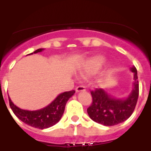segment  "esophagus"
<instances>
[{"mask_svg":"<svg viewBox=\"0 0 151 151\" xmlns=\"http://www.w3.org/2000/svg\"><path fill=\"white\" fill-rule=\"evenodd\" d=\"M86 90V87L84 86H78L76 87V92H81V91H85Z\"/></svg>","mask_w":151,"mask_h":151,"instance_id":"1","label":"esophagus"}]
</instances>
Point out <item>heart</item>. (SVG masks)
Returning a JSON list of instances; mask_svg holds the SVG:
<instances>
[{"instance_id": "obj_1", "label": "heart", "mask_w": 151, "mask_h": 151, "mask_svg": "<svg viewBox=\"0 0 151 151\" xmlns=\"http://www.w3.org/2000/svg\"><path fill=\"white\" fill-rule=\"evenodd\" d=\"M105 64V60L102 58H93L85 65V70L88 73H95L101 69Z\"/></svg>"}]
</instances>
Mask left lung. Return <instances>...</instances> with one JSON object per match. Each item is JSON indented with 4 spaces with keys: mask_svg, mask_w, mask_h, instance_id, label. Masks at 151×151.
I'll list each match as a JSON object with an SVG mask.
<instances>
[{
    "mask_svg": "<svg viewBox=\"0 0 151 151\" xmlns=\"http://www.w3.org/2000/svg\"><path fill=\"white\" fill-rule=\"evenodd\" d=\"M134 73V89L127 99H116L110 97L102 89L90 91L92 103L87 109V113L93 121L99 124L111 127L123 122L131 116L136 106L139 94L137 69L133 66Z\"/></svg>",
    "mask_w": 151,
    "mask_h": 151,
    "instance_id": "1",
    "label": "left lung"
}]
</instances>
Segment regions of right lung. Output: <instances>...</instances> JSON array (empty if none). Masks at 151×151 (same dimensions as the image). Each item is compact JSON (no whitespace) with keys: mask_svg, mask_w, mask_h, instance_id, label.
<instances>
[{"mask_svg":"<svg viewBox=\"0 0 151 151\" xmlns=\"http://www.w3.org/2000/svg\"><path fill=\"white\" fill-rule=\"evenodd\" d=\"M44 49H38L33 53H37L38 52H41ZM74 93H75L74 90L62 93L59 94L54 99V101H52L49 106L41 110H35V111L22 110L15 106L9 98V101L10 108L12 109L14 114L20 120H22L23 122L34 128L46 129L50 127H53V125H55L57 122L60 121L64 113L67 101L69 100V98L73 95Z\"/></svg>","mask_w":151,"mask_h":151,"instance_id":"add662e5","label":"right lung"}]
</instances>
